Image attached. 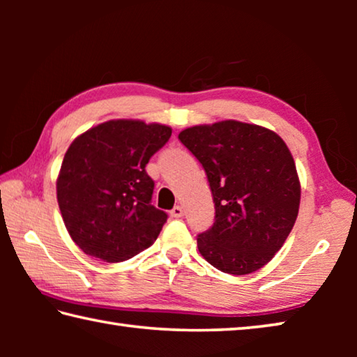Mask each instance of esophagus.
Listing matches in <instances>:
<instances>
[{"label": "esophagus", "instance_id": "34e87169", "mask_svg": "<svg viewBox=\"0 0 357 357\" xmlns=\"http://www.w3.org/2000/svg\"><path fill=\"white\" fill-rule=\"evenodd\" d=\"M170 215L174 217V219H179V217L184 215V209L181 206H174L172 211H170Z\"/></svg>", "mask_w": 357, "mask_h": 357}]
</instances>
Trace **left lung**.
I'll return each mask as SVG.
<instances>
[{"instance_id":"obj_1","label":"left lung","mask_w":357,"mask_h":357,"mask_svg":"<svg viewBox=\"0 0 357 357\" xmlns=\"http://www.w3.org/2000/svg\"><path fill=\"white\" fill-rule=\"evenodd\" d=\"M208 174L214 225L198 250L222 273L245 275L274 258L294 227L301 183L287 143L257 124L227 119L179 132Z\"/></svg>"}]
</instances>
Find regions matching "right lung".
<instances>
[{"mask_svg": "<svg viewBox=\"0 0 357 357\" xmlns=\"http://www.w3.org/2000/svg\"><path fill=\"white\" fill-rule=\"evenodd\" d=\"M170 137V126L110 119L70 143L56 198L72 241L86 255L119 263L153 245L167 214L151 204L154 181L144 167Z\"/></svg>", "mask_w": 357, "mask_h": 357, "instance_id": "right-lung-1", "label": "right lung"}]
</instances>
